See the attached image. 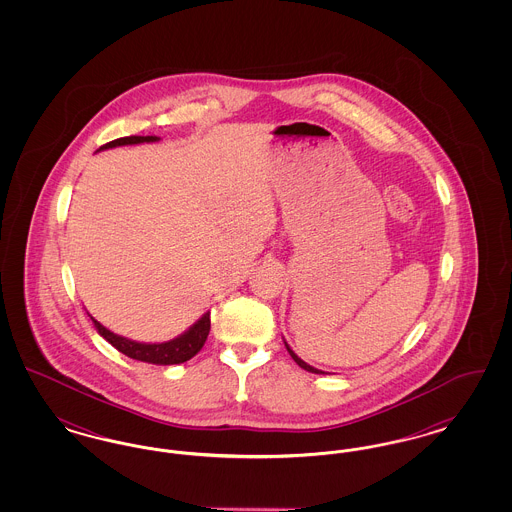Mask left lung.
Segmentation results:
<instances>
[{
	"instance_id": "obj_1",
	"label": "left lung",
	"mask_w": 512,
	"mask_h": 512,
	"mask_svg": "<svg viewBox=\"0 0 512 512\" xmlns=\"http://www.w3.org/2000/svg\"><path fill=\"white\" fill-rule=\"evenodd\" d=\"M284 345H286V349H288V353H290V355H292L293 361H295V363H297V365L301 366V368H303V370H307V372H313V374H324V370H318V368H315V366L307 365V363H305V361H303V359H301V357H297V355H295V351H293L292 347H290V345H288V341L284 340Z\"/></svg>"
}]
</instances>
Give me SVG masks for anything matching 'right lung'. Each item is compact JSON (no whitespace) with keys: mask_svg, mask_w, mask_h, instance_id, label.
I'll return each mask as SVG.
<instances>
[{"mask_svg":"<svg viewBox=\"0 0 512 512\" xmlns=\"http://www.w3.org/2000/svg\"><path fill=\"white\" fill-rule=\"evenodd\" d=\"M159 140H161L159 136H126V138H119V140H113V142L99 147V151L113 149V147L136 146V144H153V142H159ZM90 318H92V322H94V326H96V330H98V334L103 340L109 341L115 349L121 351L122 355L130 357L134 361L149 363V365H180V363L190 361L195 353L203 347V343L209 336V330H211V318H209V311H207L203 317L195 320L194 324L184 334H180L172 340L163 341V343H144V341L122 338L119 334L107 330L92 315H90Z\"/></svg>","mask_w":512,"mask_h":512,"instance_id":"obj_1","label":"right lung"}]
</instances>
